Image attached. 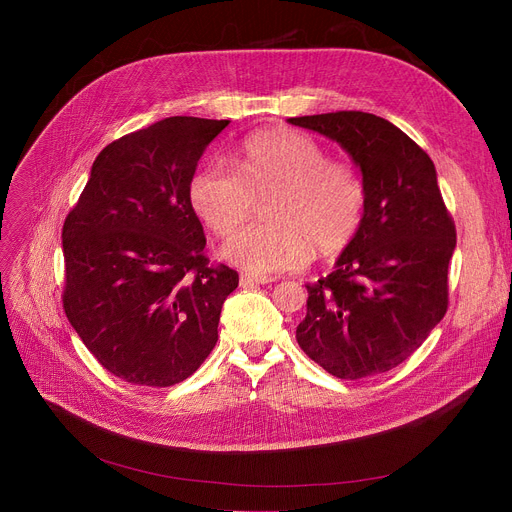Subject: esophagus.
Masks as SVG:
<instances>
[{"mask_svg":"<svg viewBox=\"0 0 512 512\" xmlns=\"http://www.w3.org/2000/svg\"><path fill=\"white\" fill-rule=\"evenodd\" d=\"M274 278H263V276H249V274H242L240 276V286L247 288V286H259V284H272Z\"/></svg>","mask_w":512,"mask_h":512,"instance_id":"esophagus-1","label":"esophagus"}]
</instances>
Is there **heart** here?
<instances>
[{
	"mask_svg": "<svg viewBox=\"0 0 512 512\" xmlns=\"http://www.w3.org/2000/svg\"><path fill=\"white\" fill-rule=\"evenodd\" d=\"M238 170L201 168L188 186L191 207L215 234L228 238L268 204L267 227L243 231L224 245V257L251 276L303 267L311 251L332 257L351 245L365 213V186L348 161L330 159L324 145L288 128L261 130L245 139Z\"/></svg>",
	"mask_w": 512,
	"mask_h": 512,
	"instance_id": "obj_1",
	"label": "heart"
}]
</instances>
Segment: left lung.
I'll return each instance as SVG.
<instances>
[{"instance_id":"obj_1","label":"left lung","mask_w":512,"mask_h":512,"mask_svg":"<svg viewBox=\"0 0 512 512\" xmlns=\"http://www.w3.org/2000/svg\"><path fill=\"white\" fill-rule=\"evenodd\" d=\"M336 141L365 186V213L334 272L307 284L297 342L334 378L361 380L407 361L448 309L456 230L434 161L392 122L365 112L288 118Z\"/></svg>"}]
</instances>
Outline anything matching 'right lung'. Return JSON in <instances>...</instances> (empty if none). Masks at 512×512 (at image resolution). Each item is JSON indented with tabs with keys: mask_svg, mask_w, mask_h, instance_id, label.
I'll use <instances>...</instances> for the list:
<instances>
[{
	"mask_svg": "<svg viewBox=\"0 0 512 512\" xmlns=\"http://www.w3.org/2000/svg\"><path fill=\"white\" fill-rule=\"evenodd\" d=\"M228 124L174 116L110 143L64 222L66 317L103 369L128 384L174 386L218 342L238 274L209 265L188 186Z\"/></svg>",
	"mask_w": 512,
	"mask_h": 512,
	"instance_id": "obj_1",
	"label": "right lung"
}]
</instances>
